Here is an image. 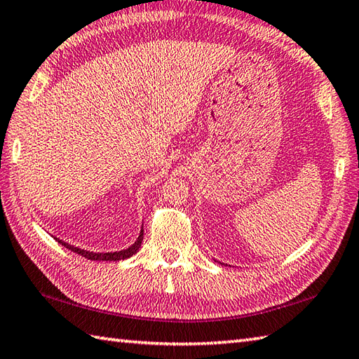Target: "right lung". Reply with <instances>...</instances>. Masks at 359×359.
<instances>
[{
    "label": "right lung",
    "instance_id": "1",
    "mask_svg": "<svg viewBox=\"0 0 359 359\" xmlns=\"http://www.w3.org/2000/svg\"><path fill=\"white\" fill-rule=\"evenodd\" d=\"M142 233H144V232H142V230H141L138 240L135 241V244L130 245L129 249L121 250V252H114V253H93V252L81 250V249H78V247H74V245H69V244L65 243V241H60V240H58V243L62 244L65 247H67L69 250L75 252V253H78V255H81V257H84V258H87V259H90V261H119V259L129 258V257H132V255H135V253L138 252L140 245H141V243H142Z\"/></svg>",
    "mask_w": 359,
    "mask_h": 359
}]
</instances>
